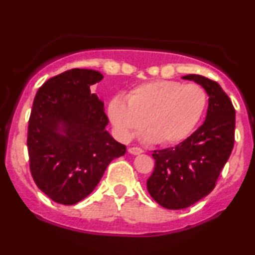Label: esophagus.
Returning a JSON list of instances; mask_svg holds the SVG:
<instances>
[{
    "mask_svg": "<svg viewBox=\"0 0 255 255\" xmlns=\"http://www.w3.org/2000/svg\"><path fill=\"white\" fill-rule=\"evenodd\" d=\"M128 152H129L130 154H135V156H136V154L142 153L144 151H142L141 148H139V147H129V148H128Z\"/></svg>",
    "mask_w": 255,
    "mask_h": 255,
    "instance_id": "obj_1",
    "label": "esophagus"
}]
</instances>
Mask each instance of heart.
Returning <instances> with one entry per match:
<instances>
[{
  "instance_id": "heart-1",
  "label": "heart",
  "mask_w": 255,
  "mask_h": 255,
  "mask_svg": "<svg viewBox=\"0 0 255 255\" xmlns=\"http://www.w3.org/2000/svg\"><path fill=\"white\" fill-rule=\"evenodd\" d=\"M122 98H114L108 116L116 134L129 140L142 128L147 140L163 146L176 145L193 133L207 105L200 85L157 80L135 87Z\"/></svg>"
}]
</instances>
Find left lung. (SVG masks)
<instances>
[{
	"label": "left lung",
	"mask_w": 255,
	"mask_h": 255,
	"mask_svg": "<svg viewBox=\"0 0 255 255\" xmlns=\"http://www.w3.org/2000/svg\"><path fill=\"white\" fill-rule=\"evenodd\" d=\"M182 79L204 87L209 107L204 124L191 136L175 147L152 153L156 162L147 191L169 210L186 209L212 192L235 139V109L219 84L197 74Z\"/></svg>",
	"instance_id": "1"
}]
</instances>
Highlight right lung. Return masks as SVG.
<instances>
[{
	"label": "right lung",
	"mask_w": 255,
	"mask_h": 255,
	"mask_svg": "<svg viewBox=\"0 0 255 255\" xmlns=\"http://www.w3.org/2000/svg\"><path fill=\"white\" fill-rule=\"evenodd\" d=\"M93 69H71L38 90L28 121L27 148L34 182L55 203L74 205L92 193L126 146L105 129L104 103L90 87Z\"/></svg>",
	"instance_id": "right-lung-1"
}]
</instances>
